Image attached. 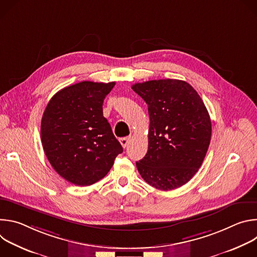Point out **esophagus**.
Returning <instances> with one entry per match:
<instances>
[{
  "instance_id": "obj_1",
  "label": "esophagus",
  "mask_w": 257,
  "mask_h": 257,
  "mask_svg": "<svg viewBox=\"0 0 257 257\" xmlns=\"http://www.w3.org/2000/svg\"><path fill=\"white\" fill-rule=\"evenodd\" d=\"M130 141V137H123V138H120V143L122 144V146L124 149H126V146L128 145Z\"/></svg>"
}]
</instances>
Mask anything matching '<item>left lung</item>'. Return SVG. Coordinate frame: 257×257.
Here are the masks:
<instances>
[{
  "mask_svg": "<svg viewBox=\"0 0 257 257\" xmlns=\"http://www.w3.org/2000/svg\"><path fill=\"white\" fill-rule=\"evenodd\" d=\"M132 89L149 105V149L136 167L145 182L168 191L196 174L207 153L211 121L197 91L186 81L151 80Z\"/></svg>",
  "mask_w": 257,
  "mask_h": 257,
  "instance_id": "8db88e82",
  "label": "left lung"
}]
</instances>
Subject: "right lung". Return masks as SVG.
<instances>
[{
    "instance_id": "obj_1",
    "label": "right lung",
    "mask_w": 257,
    "mask_h": 257,
    "mask_svg": "<svg viewBox=\"0 0 257 257\" xmlns=\"http://www.w3.org/2000/svg\"><path fill=\"white\" fill-rule=\"evenodd\" d=\"M115 82L82 81L58 91L42 119L41 137L54 170L77 186L102 179L123 148L102 115Z\"/></svg>"
}]
</instances>
